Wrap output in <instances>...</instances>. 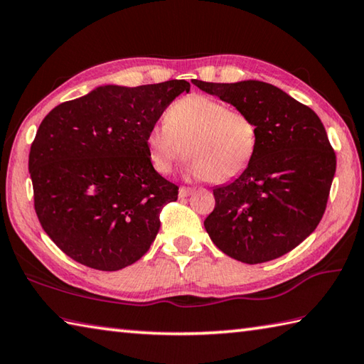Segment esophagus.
<instances>
[{
    "mask_svg": "<svg viewBox=\"0 0 364 364\" xmlns=\"http://www.w3.org/2000/svg\"><path fill=\"white\" fill-rule=\"evenodd\" d=\"M191 193H193V188H190V187H181V188H179V196H181V198H187V196H190Z\"/></svg>",
    "mask_w": 364,
    "mask_h": 364,
    "instance_id": "obj_1",
    "label": "esophagus"
}]
</instances>
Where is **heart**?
I'll return each mask as SVG.
<instances>
[{
  "instance_id": "1",
  "label": "heart",
  "mask_w": 364,
  "mask_h": 364,
  "mask_svg": "<svg viewBox=\"0 0 364 364\" xmlns=\"http://www.w3.org/2000/svg\"><path fill=\"white\" fill-rule=\"evenodd\" d=\"M147 150L152 166L161 174L187 152L188 173L214 183L242 174L255 154L258 132L244 112L223 101L188 95L168 109L164 123L149 129Z\"/></svg>"
}]
</instances>
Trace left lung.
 Instances as JSON below:
<instances>
[{"mask_svg": "<svg viewBox=\"0 0 364 364\" xmlns=\"http://www.w3.org/2000/svg\"><path fill=\"white\" fill-rule=\"evenodd\" d=\"M253 120L258 142L244 173L214 188L204 228L218 249L247 264L271 262L317 228L336 173V154L318 115L259 80H193Z\"/></svg>", "mask_w": 364, "mask_h": 364, "instance_id": "obj_1", "label": "left lung"}]
</instances>
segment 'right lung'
Masks as SVG:
<instances>
[{"instance_id": "right-lung-1", "label": "right lung", "mask_w": 364, "mask_h": 364, "mask_svg": "<svg viewBox=\"0 0 364 364\" xmlns=\"http://www.w3.org/2000/svg\"><path fill=\"white\" fill-rule=\"evenodd\" d=\"M187 80L102 85L46 115L30 150L34 210L80 264L119 271L150 249L179 187L152 166L147 133Z\"/></svg>"}]
</instances>
